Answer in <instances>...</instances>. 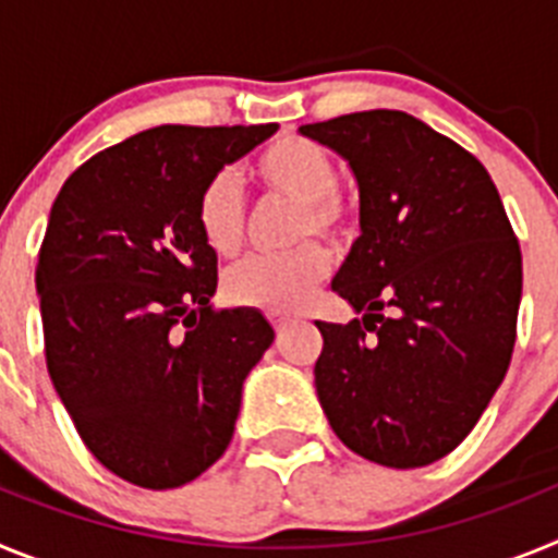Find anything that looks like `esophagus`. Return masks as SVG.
I'll return each mask as SVG.
<instances>
[{
	"instance_id": "esophagus-1",
	"label": "esophagus",
	"mask_w": 558,
	"mask_h": 558,
	"mask_svg": "<svg viewBox=\"0 0 558 558\" xmlns=\"http://www.w3.org/2000/svg\"><path fill=\"white\" fill-rule=\"evenodd\" d=\"M270 324H274L276 332H282V329L290 324V318H284V315H270Z\"/></svg>"
}]
</instances>
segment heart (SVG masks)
<instances>
[{
	"mask_svg": "<svg viewBox=\"0 0 558 558\" xmlns=\"http://www.w3.org/2000/svg\"><path fill=\"white\" fill-rule=\"evenodd\" d=\"M254 179L274 195L302 206L295 218V243L315 236L338 240L349 223L347 204L338 198V167L329 150L307 136L284 133L256 156ZM204 243L229 256L245 234V206L231 172H218L204 184L195 206ZM327 276V254L318 245H302L284 256H248L226 274L223 288L231 302L265 313H290L307 302Z\"/></svg>",
	"mask_w": 558,
	"mask_h": 558,
	"instance_id": "heart-1",
	"label": "heart"
}]
</instances>
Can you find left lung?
Segmentation results:
<instances>
[{
	"mask_svg": "<svg viewBox=\"0 0 558 558\" xmlns=\"http://www.w3.org/2000/svg\"><path fill=\"white\" fill-rule=\"evenodd\" d=\"M299 133L347 161L360 198L332 290L363 318L315 322L318 402L357 456L427 466L470 436L509 372L520 243L486 167L411 113L357 111Z\"/></svg>",
	"mask_w": 558,
	"mask_h": 558,
	"instance_id": "8db88e82",
	"label": "left lung"
}]
</instances>
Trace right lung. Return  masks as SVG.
Returning a JSON list of instances; mask_svg holds the SVG:
<instances>
[{
    "mask_svg": "<svg viewBox=\"0 0 558 558\" xmlns=\"http://www.w3.org/2000/svg\"><path fill=\"white\" fill-rule=\"evenodd\" d=\"M276 128H150L77 167L49 211L36 265L49 379L88 452L142 489L184 486L223 456L274 343L259 310H211L218 254L195 206Z\"/></svg>",
    "mask_w": 558,
    "mask_h": 558,
    "instance_id": "1",
    "label": "right lung"
}]
</instances>
